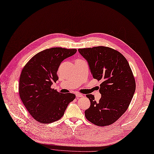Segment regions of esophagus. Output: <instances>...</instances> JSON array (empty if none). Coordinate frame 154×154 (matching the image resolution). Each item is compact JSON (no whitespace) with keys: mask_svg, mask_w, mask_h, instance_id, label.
Returning <instances> with one entry per match:
<instances>
[{"mask_svg":"<svg viewBox=\"0 0 154 154\" xmlns=\"http://www.w3.org/2000/svg\"><path fill=\"white\" fill-rule=\"evenodd\" d=\"M75 96H76L77 98H81V97H82V96H83V95L81 93H76Z\"/></svg>","mask_w":154,"mask_h":154,"instance_id":"obj_1","label":"esophagus"}]
</instances>
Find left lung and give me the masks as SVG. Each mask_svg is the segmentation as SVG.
I'll list each match as a JSON object with an SVG mask.
<instances>
[{
    "label": "left lung",
    "mask_w": 154,
    "mask_h": 154,
    "mask_svg": "<svg viewBox=\"0 0 154 154\" xmlns=\"http://www.w3.org/2000/svg\"><path fill=\"white\" fill-rule=\"evenodd\" d=\"M88 63L94 79L101 81L98 102L87 94L90 107L85 111L88 120L98 126L115 122L126 112L136 89V82L128 61L119 51L98 46L78 49Z\"/></svg>",
    "instance_id": "8db88e82"
}]
</instances>
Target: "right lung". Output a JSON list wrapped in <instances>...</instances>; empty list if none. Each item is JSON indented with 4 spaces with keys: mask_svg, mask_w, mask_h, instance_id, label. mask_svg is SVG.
Wrapping results in <instances>:
<instances>
[{
    "mask_svg": "<svg viewBox=\"0 0 154 154\" xmlns=\"http://www.w3.org/2000/svg\"><path fill=\"white\" fill-rule=\"evenodd\" d=\"M76 52V49H47L33 56L23 68L20 97L36 121L49 124L59 120L75 98L74 94H62L51 87L58 80L57 71L61 63Z\"/></svg>",
    "mask_w": 154,
    "mask_h": 154,
    "instance_id": "1",
    "label": "right lung"
}]
</instances>
